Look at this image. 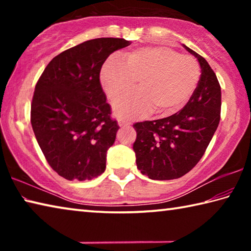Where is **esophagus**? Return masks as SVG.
I'll return each instance as SVG.
<instances>
[{
  "mask_svg": "<svg viewBox=\"0 0 251 251\" xmlns=\"http://www.w3.org/2000/svg\"><path fill=\"white\" fill-rule=\"evenodd\" d=\"M117 123H118V126H120V127H128V126H130V123L126 122L124 120H118Z\"/></svg>",
  "mask_w": 251,
  "mask_h": 251,
  "instance_id": "1",
  "label": "esophagus"
}]
</instances>
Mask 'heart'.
<instances>
[{"label":"heart","mask_w":251,"mask_h":251,"mask_svg":"<svg viewBox=\"0 0 251 251\" xmlns=\"http://www.w3.org/2000/svg\"><path fill=\"white\" fill-rule=\"evenodd\" d=\"M201 67L196 59L166 46H147L130 50L124 62L109 57L100 71V84L110 100L132 89L140 91L114 104V114L124 120H139L155 109L158 115H172L187 104L196 90Z\"/></svg>","instance_id":"obj_1"}]
</instances>
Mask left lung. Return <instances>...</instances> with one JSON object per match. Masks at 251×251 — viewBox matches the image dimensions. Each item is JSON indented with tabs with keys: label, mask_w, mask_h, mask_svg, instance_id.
<instances>
[{
	"label": "left lung",
	"mask_w": 251,
	"mask_h": 251,
	"mask_svg": "<svg viewBox=\"0 0 251 251\" xmlns=\"http://www.w3.org/2000/svg\"><path fill=\"white\" fill-rule=\"evenodd\" d=\"M184 48L197 58L201 72L188 103L172 116L134 125L137 168L154 180L176 179L192 171L205 154L220 121L222 90L217 76L205 58Z\"/></svg>",
	"instance_id": "obj_1"
}]
</instances>
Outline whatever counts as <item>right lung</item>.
Wrapping results in <instances>:
<instances>
[{
	"label": "right lung",
	"mask_w": 251,
	"mask_h": 251,
	"mask_svg": "<svg viewBox=\"0 0 251 251\" xmlns=\"http://www.w3.org/2000/svg\"><path fill=\"white\" fill-rule=\"evenodd\" d=\"M129 41L101 37L55 56L35 86L31 124L46 160L67 180H91L105 172L106 154L120 129L100 73L110 54Z\"/></svg>",
	"instance_id": "add662e5"
}]
</instances>
